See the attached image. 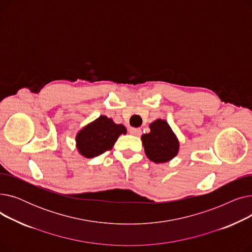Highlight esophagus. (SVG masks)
<instances>
[{
    "label": "esophagus",
    "instance_id": "esophagus-1",
    "mask_svg": "<svg viewBox=\"0 0 252 252\" xmlns=\"http://www.w3.org/2000/svg\"><path fill=\"white\" fill-rule=\"evenodd\" d=\"M129 133L133 135V136H136V137H139L141 136L142 134V130L141 128H137V127H130L129 128Z\"/></svg>",
    "mask_w": 252,
    "mask_h": 252
}]
</instances>
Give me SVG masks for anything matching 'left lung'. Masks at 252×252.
<instances>
[{
    "instance_id": "1",
    "label": "left lung",
    "mask_w": 252,
    "mask_h": 252,
    "mask_svg": "<svg viewBox=\"0 0 252 252\" xmlns=\"http://www.w3.org/2000/svg\"><path fill=\"white\" fill-rule=\"evenodd\" d=\"M150 133L141 137L146 156L155 163H164L178 154L180 143L168 124L156 119L150 126Z\"/></svg>"
}]
</instances>
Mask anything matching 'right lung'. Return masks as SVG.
Listing matches in <instances>:
<instances>
[{"label": "right lung", "instance_id": "add662e5", "mask_svg": "<svg viewBox=\"0 0 252 252\" xmlns=\"http://www.w3.org/2000/svg\"><path fill=\"white\" fill-rule=\"evenodd\" d=\"M122 134H126L125 126L116 125L111 118L101 115L78 131L76 148L86 158L96 157L110 150Z\"/></svg>", "mask_w": 252, "mask_h": 252}]
</instances>
